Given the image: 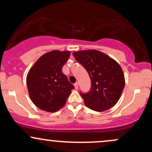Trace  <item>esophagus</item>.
Wrapping results in <instances>:
<instances>
[{
    "label": "esophagus",
    "instance_id": "obj_1",
    "mask_svg": "<svg viewBox=\"0 0 152 152\" xmlns=\"http://www.w3.org/2000/svg\"><path fill=\"white\" fill-rule=\"evenodd\" d=\"M74 87H75V88H76V89H78V84L77 82L74 83Z\"/></svg>",
    "mask_w": 152,
    "mask_h": 152
}]
</instances>
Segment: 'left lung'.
<instances>
[{"label": "left lung", "mask_w": 152, "mask_h": 152, "mask_svg": "<svg viewBox=\"0 0 152 152\" xmlns=\"http://www.w3.org/2000/svg\"><path fill=\"white\" fill-rule=\"evenodd\" d=\"M89 75L91 88L81 95L87 107L96 111L111 109L121 97L125 85L124 74L116 61L97 50H84L73 53Z\"/></svg>", "instance_id": "8db88e82"}]
</instances>
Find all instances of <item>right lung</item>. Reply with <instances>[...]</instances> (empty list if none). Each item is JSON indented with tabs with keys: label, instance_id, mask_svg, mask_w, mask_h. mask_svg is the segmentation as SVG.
<instances>
[{
	"label": "right lung",
	"instance_id": "right-lung-1",
	"mask_svg": "<svg viewBox=\"0 0 152 152\" xmlns=\"http://www.w3.org/2000/svg\"><path fill=\"white\" fill-rule=\"evenodd\" d=\"M69 56V50H52L40 57L29 70L28 91L31 101L40 109L56 112L65 105L74 88L62 72Z\"/></svg>",
	"mask_w": 152,
	"mask_h": 152
}]
</instances>
